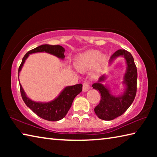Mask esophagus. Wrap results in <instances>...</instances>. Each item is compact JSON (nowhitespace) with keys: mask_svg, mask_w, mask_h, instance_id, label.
<instances>
[{"mask_svg":"<svg viewBox=\"0 0 157 157\" xmlns=\"http://www.w3.org/2000/svg\"><path fill=\"white\" fill-rule=\"evenodd\" d=\"M90 89V86L89 83H87V82H84L83 84V88H82V90H83L84 92H86L87 91H89Z\"/></svg>","mask_w":157,"mask_h":157,"instance_id":"1","label":"esophagus"}]
</instances>
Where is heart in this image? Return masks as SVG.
<instances>
[{
	"instance_id": "b5f03b06",
	"label": "heart",
	"mask_w": 157,
	"mask_h": 157,
	"mask_svg": "<svg viewBox=\"0 0 157 157\" xmlns=\"http://www.w3.org/2000/svg\"><path fill=\"white\" fill-rule=\"evenodd\" d=\"M107 62L106 55L100 54L98 50H89L79 55L75 62V66L79 72H85L95 66L94 75L98 76L104 70Z\"/></svg>"
}]
</instances>
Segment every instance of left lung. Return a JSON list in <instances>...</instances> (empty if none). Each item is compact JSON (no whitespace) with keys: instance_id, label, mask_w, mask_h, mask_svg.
Masks as SVG:
<instances>
[{"instance_id":"8db88e82","label":"left lung","mask_w":157,"mask_h":157,"mask_svg":"<svg viewBox=\"0 0 157 157\" xmlns=\"http://www.w3.org/2000/svg\"><path fill=\"white\" fill-rule=\"evenodd\" d=\"M123 57L126 63V70L123 82V92L118 95L111 93L110 87L105 84L107 75L100 77L97 82L92 85L93 89L100 93V102L94 111L98 118L104 121H111L121 116L132 104L136 94L137 69L132 54L125 50H118L114 52L109 59V66L116 58Z\"/></svg>"}]
</instances>
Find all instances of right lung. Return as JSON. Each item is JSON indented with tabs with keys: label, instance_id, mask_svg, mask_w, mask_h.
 Segmentation results:
<instances>
[{
	"label": "right lung",
	"instance_id": "1",
	"mask_svg": "<svg viewBox=\"0 0 157 157\" xmlns=\"http://www.w3.org/2000/svg\"><path fill=\"white\" fill-rule=\"evenodd\" d=\"M64 52V48L62 46L59 45L51 46L48 44L41 45L30 50L23 58L22 62L18 68V78L19 77V73L25 62V60L30 55L36 52H46L63 60L65 57ZM19 84L21 96L27 107L40 118L49 121H58L64 118L72 105L74 98L82 91V84H78L74 86H67L63 88L58 96L52 100L46 102H36L27 96L20 84V82Z\"/></svg>",
	"mask_w": 157,
	"mask_h": 157
}]
</instances>
